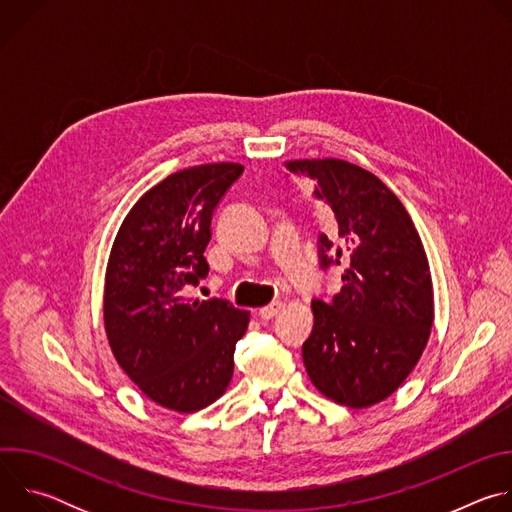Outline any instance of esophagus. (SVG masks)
I'll list each match as a JSON object with an SVG mask.
<instances>
[{
    "instance_id": "34e87169",
    "label": "esophagus",
    "mask_w": 512,
    "mask_h": 512,
    "mask_svg": "<svg viewBox=\"0 0 512 512\" xmlns=\"http://www.w3.org/2000/svg\"><path fill=\"white\" fill-rule=\"evenodd\" d=\"M283 308V304L281 302H273V304H269V306H265V308H261L259 312H257V316L261 318V320H271L273 316H277V312Z\"/></svg>"
}]
</instances>
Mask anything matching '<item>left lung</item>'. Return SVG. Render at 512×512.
Returning a JSON list of instances; mask_svg holds the SVG:
<instances>
[{
	"mask_svg": "<svg viewBox=\"0 0 512 512\" xmlns=\"http://www.w3.org/2000/svg\"><path fill=\"white\" fill-rule=\"evenodd\" d=\"M314 180L332 216L318 237L320 265L344 267L342 289L314 300L302 346L310 381L328 399L371 407L415 369L433 324V289L423 243L401 200L371 172L344 160H294Z\"/></svg>",
	"mask_w": 512,
	"mask_h": 512,
	"instance_id": "1",
	"label": "left lung"
}]
</instances>
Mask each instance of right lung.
<instances>
[{
  "mask_svg": "<svg viewBox=\"0 0 512 512\" xmlns=\"http://www.w3.org/2000/svg\"><path fill=\"white\" fill-rule=\"evenodd\" d=\"M243 170L221 162L170 174L133 204L109 255L103 316L113 356L154 403L178 413L227 391L249 326V312L227 300L184 296L208 275L212 212Z\"/></svg>",
  "mask_w": 512,
  "mask_h": 512,
  "instance_id": "obj_1",
  "label": "right lung"
}]
</instances>
